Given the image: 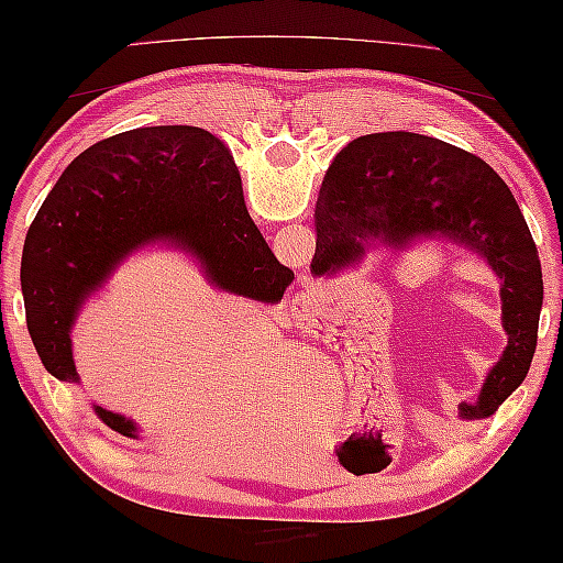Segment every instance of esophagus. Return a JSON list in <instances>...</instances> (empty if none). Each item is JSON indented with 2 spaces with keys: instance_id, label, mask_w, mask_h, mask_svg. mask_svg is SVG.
<instances>
[{
  "instance_id": "34e87169",
  "label": "esophagus",
  "mask_w": 563,
  "mask_h": 563,
  "mask_svg": "<svg viewBox=\"0 0 563 563\" xmlns=\"http://www.w3.org/2000/svg\"><path fill=\"white\" fill-rule=\"evenodd\" d=\"M314 295L312 291H301V295L295 297V301H291V314L297 317L299 324H309V320L314 317Z\"/></svg>"
}]
</instances>
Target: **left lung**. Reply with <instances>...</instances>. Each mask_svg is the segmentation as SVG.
Returning a JSON list of instances; mask_svg holds the SVG:
<instances>
[{"label": "left lung", "mask_w": 563, "mask_h": 563, "mask_svg": "<svg viewBox=\"0 0 563 563\" xmlns=\"http://www.w3.org/2000/svg\"><path fill=\"white\" fill-rule=\"evenodd\" d=\"M312 274H335L365 241L401 249L427 235L475 251L500 279L508 347L464 419H485L531 368L543 307L541 258L516 198L475 154L411 132L350 142L324 175L314 206Z\"/></svg>", "instance_id": "1"}]
</instances>
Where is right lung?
<instances>
[{
    "mask_svg": "<svg viewBox=\"0 0 563 563\" xmlns=\"http://www.w3.org/2000/svg\"><path fill=\"white\" fill-rule=\"evenodd\" d=\"M190 249L221 289L279 301L295 279L251 221L239 167L198 126H150L88 146L65 167L22 251L27 330L51 376L76 383L70 328L80 301L129 251L150 241ZM124 437L134 423L96 406Z\"/></svg>",
    "mask_w": 563,
    "mask_h": 563,
    "instance_id": "right-lung-1",
    "label": "right lung"
}]
</instances>
